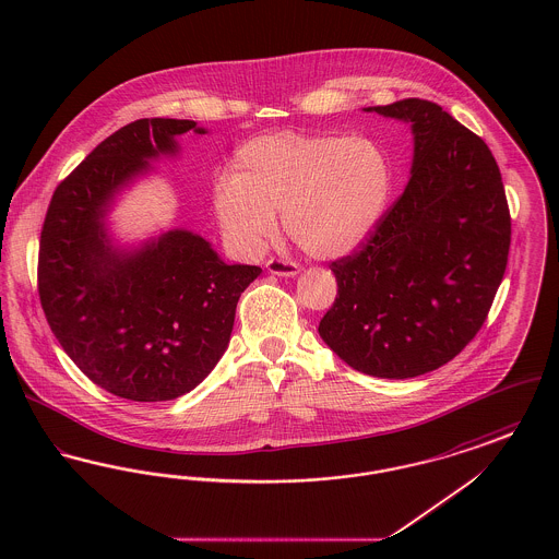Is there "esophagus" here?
Instances as JSON below:
<instances>
[{
    "mask_svg": "<svg viewBox=\"0 0 559 559\" xmlns=\"http://www.w3.org/2000/svg\"><path fill=\"white\" fill-rule=\"evenodd\" d=\"M266 267L270 274H276V276H295L299 272V264L285 258H270Z\"/></svg>",
    "mask_w": 559,
    "mask_h": 559,
    "instance_id": "obj_1",
    "label": "esophagus"
}]
</instances>
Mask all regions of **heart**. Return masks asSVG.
Instances as JSON below:
<instances>
[{"label": "heart", "mask_w": 559, "mask_h": 559, "mask_svg": "<svg viewBox=\"0 0 559 559\" xmlns=\"http://www.w3.org/2000/svg\"><path fill=\"white\" fill-rule=\"evenodd\" d=\"M394 167L367 135L274 132L240 144L230 176L213 185V213L242 253L285 233L314 258H340L369 239L388 212Z\"/></svg>", "instance_id": "1"}]
</instances>
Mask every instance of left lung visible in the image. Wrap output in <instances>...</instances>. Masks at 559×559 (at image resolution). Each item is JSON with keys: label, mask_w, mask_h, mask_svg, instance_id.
<instances>
[{"label": "left lung", "mask_w": 559, "mask_h": 559, "mask_svg": "<svg viewBox=\"0 0 559 559\" xmlns=\"http://www.w3.org/2000/svg\"><path fill=\"white\" fill-rule=\"evenodd\" d=\"M411 121V180L371 237L331 262L337 297L320 337L352 369L408 379L478 335L506 274L511 215L486 142L440 105L367 108Z\"/></svg>", "instance_id": "8db88e82"}]
</instances>
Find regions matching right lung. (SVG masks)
I'll list each match as a JSON object with an SVG mask.
<instances>
[{
  "instance_id": "right-lung-1",
  "label": "right lung",
  "mask_w": 559,
  "mask_h": 559,
  "mask_svg": "<svg viewBox=\"0 0 559 559\" xmlns=\"http://www.w3.org/2000/svg\"><path fill=\"white\" fill-rule=\"evenodd\" d=\"M188 119H138L110 133L56 187L41 226L37 292L58 344L119 399L174 400L197 388L230 342L240 293L262 267L230 266L210 242L174 230L115 253L103 217L112 194L176 153Z\"/></svg>"
}]
</instances>
